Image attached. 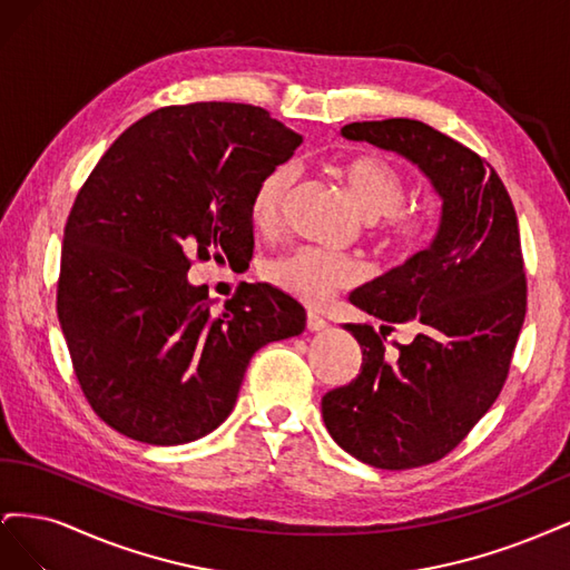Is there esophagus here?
I'll list each match as a JSON object with an SVG mask.
<instances>
[{
    "instance_id": "obj_1",
    "label": "esophagus",
    "mask_w": 570,
    "mask_h": 570,
    "mask_svg": "<svg viewBox=\"0 0 570 570\" xmlns=\"http://www.w3.org/2000/svg\"><path fill=\"white\" fill-rule=\"evenodd\" d=\"M325 327H327V323L318 314H306V331L308 333H321V331H325Z\"/></svg>"
}]
</instances>
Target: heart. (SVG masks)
Masks as SVG:
<instances>
[{"instance_id":"heart-1","label":"heart","mask_w":570,"mask_h":570,"mask_svg":"<svg viewBox=\"0 0 570 570\" xmlns=\"http://www.w3.org/2000/svg\"><path fill=\"white\" fill-rule=\"evenodd\" d=\"M340 176L358 214L381 223L383 245L396 256L416 254L428 239V223L416 214H404V180L396 170L377 157H354L340 166ZM297 166L287 161L271 168L258 180L252 197V223L256 230H271L281 220L283 206L295 187ZM358 266L344 256L318 249H297L268 266V278L306 304H323L335 292L347 289L358 281Z\"/></svg>"}]
</instances>
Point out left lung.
Masks as SVG:
<instances>
[{
  "label": "left lung",
  "instance_id": "1",
  "mask_svg": "<svg viewBox=\"0 0 570 570\" xmlns=\"http://www.w3.org/2000/svg\"><path fill=\"white\" fill-rule=\"evenodd\" d=\"M340 132L416 166L442 202L433 243L350 295L381 331L344 323L361 347V373L321 400L344 452L375 469H416L450 454L504 387L525 318L519 218L490 164L421 120H366ZM396 324L414 340L387 355Z\"/></svg>",
  "mask_w": 570,
  "mask_h": 570
}]
</instances>
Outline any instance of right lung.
<instances>
[{"mask_svg": "<svg viewBox=\"0 0 570 570\" xmlns=\"http://www.w3.org/2000/svg\"><path fill=\"white\" fill-rule=\"evenodd\" d=\"M302 137L266 109L166 107L99 159L63 230L57 314L78 383L120 435L174 446L230 416L249 358L304 331V306L268 283L214 312L189 258L252 256V197Z\"/></svg>", "mask_w": 570, "mask_h": 570, "instance_id": "obj_1", "label": "right lung"}]
</instances>
